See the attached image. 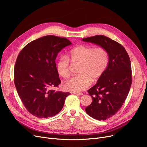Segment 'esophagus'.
<instances>
[{"instance_id":"34e87169","label":"esophagus","mask_w":147,"mask_h":147,"mask_svg":"<svg viewBox=\"0 0 147 147\" xmlns=\"http://www.w3.org/2000/svg\"><path fill=\"white\" fill-rule=\"evenodd\" d=\"M73 94L75 95H82L83 94L81 92H73Z\"/></svg>"}]
</instances>
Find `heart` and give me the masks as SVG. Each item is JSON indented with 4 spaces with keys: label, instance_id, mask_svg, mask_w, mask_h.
<instances>
[{
    "label": "heart",
    "instance_id": "b5f03b06",
    "mask_svg": "<svg viewBox=\"0 0 147 147\" xmlns=\"http://www.w3.org/2000/svg\"><path fill=\"white\" fill-rule=\"evenodd\" d=\"M80 64L78 74L64 82V89L78 92L89 86L91 81L97 82L105 72L109 65V53L102 46L95 48L88 45H79L71 49L66 56H61L57 61L58 74L64 79L70 75V63Z\"/></svg>",
    "mask_w": 147,
    "mask_h": 147
}]
</instances>
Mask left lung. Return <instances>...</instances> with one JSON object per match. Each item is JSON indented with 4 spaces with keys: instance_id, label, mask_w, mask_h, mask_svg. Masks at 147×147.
<instances>
[{
    "instance_id": "8db88e82",
    "label": "left lung",
    "mask_w": 147,
    "mask_h": 147,
    "mask_svg": "<svg viewBox=\"0 0 147 147\" xmlns=\"http://www.w3.org/2000/svg\"><path fill=\"white\" fill-rule=\"evenodd\" d=\"M82 40L104 47L109 53V65L96 84L88 92L92 98L85 109L90 117L98 120L111 117L121 107L132 84V69L127 52L119 43L103 35Z\"/></svg>"
}]
</instances>
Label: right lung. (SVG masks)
<instances>
[{
	"label": "right lung",
	"instance_id": "right-lung-1",
	"mask_svg": "<svg viewBox=\"0 0 147 147\" xmlns=\"http://www.w3.org/2000/svg\"><path fill=\"white\" fill-rule=\"evenodd\" d=\"M71 43L65 37L48 35L28 43L18 54L14 83L27 110L39 119L59 113L70 94L51 89L61 83L56 69L58 53Z\"/></svg>",
	"mask_w": 147,
	"mask_h": 147
}]
</instances>
